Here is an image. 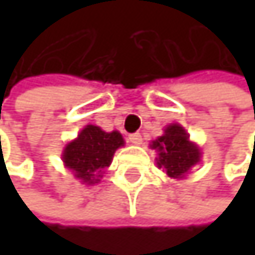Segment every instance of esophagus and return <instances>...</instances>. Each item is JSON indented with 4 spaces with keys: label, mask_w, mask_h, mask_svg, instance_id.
Returning <instances> with one entry per match:
<instances>
[{
    "label": "esophagus",
    "mask_w": 255,
    "mask_h": 255,
    "mask_svg": "<svg viewBox=\"0 0 255 255\" xmlns=\"http://www.w3.org/2000/svg\"><path fill=\"white\" fill-rule=\"evenodd\" d=\"M128 140L131 143H134V145H140L142 143V136H140V133H133V134L128 136Z\"/></svg>",
    "instance_id": "obj_1"
}]
</instances>
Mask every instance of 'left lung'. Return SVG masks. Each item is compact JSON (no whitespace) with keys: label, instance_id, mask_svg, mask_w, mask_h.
I'll use <instances>...</instances> for the list:
<instances>
[{"label":"left lung","instance_id":"1","mask_svg":"<svg viewBox=\"0 0 255 255\" xmlns=\"http://www.w3.org/2000/svg\"><path fill=\"white\" fill-rule=\"evenodd\" d=\"M157 151V166L173 179H182L200 162L199 146L190 140L188 133L179 124H171L165 128L163 134L150 143Z\"/></svg>","mask_w":255,"mask_h":255}]
</instances>
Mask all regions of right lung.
<instances>
[{
    "instance_id": "right-lung-1",
    "label": "right lung",
    "mask_w": 255,
    "mask_h": 255,
    "mask_svg": "<svg viewBox=\"0 0 255 255\" xmlns=\"http://www.w3.org/2000/svg\"><path fill=\"white\" fill-rule=\"evenodd\" d=\"M122 145L124 137L119 131L107 133L101 127L87 125L75 140L65 145L62 162L76 179L93 185L99 182L104 170L110 166L115 151Z\"/></svg>"
}]
</instances>
